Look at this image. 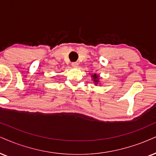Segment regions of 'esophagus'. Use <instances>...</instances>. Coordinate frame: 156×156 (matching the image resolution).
<instances>
[{
	"label": "esophagus",
	"instance_id": "esophagus-1",
	"mask_svg": "<svg viewBox=\"0 0 156 156\" xmlns=\"http://www.w3.org/2000/svg\"><path fill=\"white\" fill-rule=\"evenodd\" d=\"M72 65L73 67H75V68H76V67H78L79 63H78L77 62H73V63H72Z\"/></svg>",
	"mask_w": 156,
	"mask_h": 156
}]
</instances>
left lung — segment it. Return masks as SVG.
Listing matches in <instances>:
<instances>
[{
    "label": "left lung",
    "instance_id": "left-lung-1",
    "mask_svg": "<svg viewBox=\"0 0 156 156\" xmlns=\"http://www.w3.org/2000/svg\"><path fill=\"white\" fill-rule=\"evenodd\" d=\"M92 78H93V80L94 81V82H95V85H97L98 84V80H99V76H98V75H96V74L92 75Z\"/></svg>",
    "mask_w": 156,
    "mask_h": 156
}]
</instances>
